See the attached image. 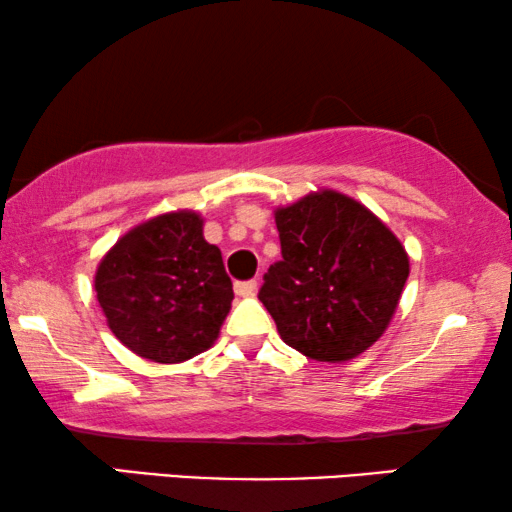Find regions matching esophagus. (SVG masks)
I'll list each match as a JSON object with an SVG mask.
<instances>
[{"label":"esophagus","instance_id":"1","mask_svg":"<svg viewBox=\"0 0 512 512\" xmlns=\"http://www.w3.org/2000/svg\"><path fill=\"white\" fill-rule=\"evenodd\" d=\"M258 284L254 282V279H249V282H235V293L240 298H251L256 293Z\"/></svg>","mask_w":512,"mask_h":512}]
</instances>
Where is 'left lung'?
I'll use <instances>...</instances> for the list:
<instances>
[{
    "label": "left lung",
    "mask_w": 512,
    "mask_h": 512,
    "mask_svg": "<svg viewBox=\"0 0 512 512\" xmlns=\"http://www.w3.org/2000/svg\"><path fill=\"white\" fill-rule=\"evenodd\" d=\"M282 261L258 298L279 338L307 359L340 363L373 347L410 275L401 240L345 193L321 188L275 209Z\"/></svg>",
    "instance_id": "left-lung-1"
}]
</instances>
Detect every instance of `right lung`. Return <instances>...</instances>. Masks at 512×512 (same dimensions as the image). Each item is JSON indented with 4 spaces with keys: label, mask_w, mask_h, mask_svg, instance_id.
Wrapping results in <instances>:
<instances>
[{
    "label": "right lung",
    "mask_w": 512,
    "mask_h": 512,
    "mask_svg": "<svg viewBox=\"0 0 512 512\" xmlns=\"http://www.w3.org/2000/svg\"><path fill=\"white\" fill-rule=\"evenodd\" d=\"M202 223L191 209L153 216L97 265L95 291L111 333L142 359L181 363L219 338L233 282Z\"/></svg>",
    "instance_id": "obj_1"
}]
</instances>
